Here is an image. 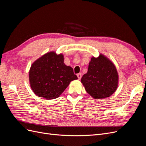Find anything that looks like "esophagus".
Segmentation results:
<instances>
[{
	"label": "esophagus",
	"mask_w": 146,
	"mask_h": 146,
	"mask_svg": "<svg viewBox=\"0 0 146 146\" xmlns=\"http://www.w3.org/2000/svg\"><path fill=\"white\" fill-rule=\"evenodd\" d=\"M77 76H78V79L80 80V79H81V78H82V74H81V73H78V74H77Z\"/></svg>",
	"instance_id": "esophagus-1"
}]
</instances>
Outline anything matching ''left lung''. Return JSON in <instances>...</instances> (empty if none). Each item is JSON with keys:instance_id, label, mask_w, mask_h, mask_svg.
<instances>
[{"instance_id": "8db88e82", "label": "left lung", "mask_w": 146, "mask_h": 146, "mask_svg": "<svg viewBox=\"0 0 146 146\" xmlns=\"http://www.w3.org/2000/svg\"><path fill=\"white\" fill-rule=\"evenodd\" d=\"M86 92L94 99L110 97L118 87L119 76L115 64L105 55L92 56L88 70L81 79Z\"/></svg>"}]
</instances>
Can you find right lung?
<instances>
[{
  "label": "right lung",
  "instance_id": "add662e5",
  "mask_svg": "<svg viewBox=\"0 0 146 146\" xmlns=\"http://www.w3.org/2000/svg\"><path fill=\"white\" fill-rule=\"evenodd\" d=\"M31 90L37 96L46 100L58 98L74 80L73 69L64 62L62 54L49 52L36 60L29 70Z\"/></svg>",
  "mask_w": 146,
  "mask_h": 146
}]
</instances>
